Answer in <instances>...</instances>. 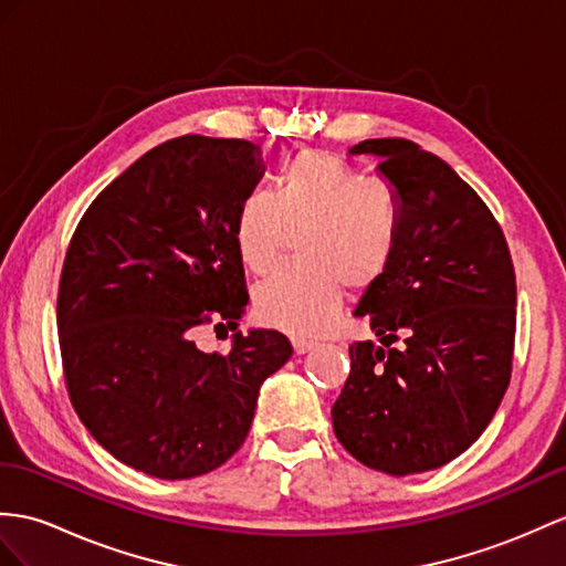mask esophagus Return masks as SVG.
I'll return each instance as SVG.
<instances>
[{"mask_svg":"<svg viewBox=\"0 0 566 566\" xmlns=\"http://www.w3.org/2000/svg\"><path fill=\"white\" fill-rule=\"evenodd\" d=\"M293 348H295V353H297V355H305V353H310V350L314 348V340H307V338H300V336H295V338H293Z\"/></svg>","mask_w":566,"mask_h":566,"instance_id":"esophagus-1","label":"esophagus"}]
</instances>
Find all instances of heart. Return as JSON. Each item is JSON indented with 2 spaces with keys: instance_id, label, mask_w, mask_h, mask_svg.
I'll return each instance as SVG.
<instances>
[{
  "instance_id": "obj_1",
  "label": "heart",
  "mask_w": 566,
  "mask_h": 566,
  "mask_svg": "<svg viewBox=\"0 0 566 566\" xmlns=\"http://www.w3.org/2000/svg\"><path fill=\"white\" fill-rule=\"evenodd\" d=\"M403 211L396 189L367 179L328 150H302L283 165L279 189L254 187L235 211V247L247 269L271 271L291 230H302V264L261 283V322L297 336H319L336 322L346 285L363 291L389 271L401 242Z\"/></svg>"
}]
</instances>
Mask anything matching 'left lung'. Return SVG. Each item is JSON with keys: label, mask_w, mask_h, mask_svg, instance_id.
<instances>
[{"label": "left lung", "mask_w": 566, "mask_h": 566, "mask_svg": "<svg viewBox=\"0 0 566 566\" xmlns=\"http://www.w3.org/2000/svg\"><path fill=\"white\" fill-rule=\"evenodd\" d=\"M350 154L379 160L403 226L389 271L355 307L381 346H350L334 432L367 468L424 473L475 442L512 379V254L485 201L442 158L406 139H367Z\"/></svg>", "instance_id": "1"}]
</instances>
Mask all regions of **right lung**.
<instances>
[{
  "label": "right lung",
  "mask_w": 566,
  "mask_h": 566,
  "mask_svg": "<svg viewBox=\"0 0 566 566\" xmlns=\"http://www.w3.org/2000/svg\"><path fill=\"white\" fill-rule=\"evenodd\" d=\"M264 175L259 146L187 134L150 148L93 203L64 256L57 328L69 398L95 442L160 480L216 471L254 420L259 387L293 346L256 328L228 355L199 326L238 328L247 283L240 199Z\"/></svg>",
  "instance_id": "1"
}]
</instances>
